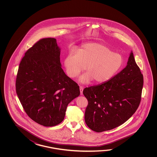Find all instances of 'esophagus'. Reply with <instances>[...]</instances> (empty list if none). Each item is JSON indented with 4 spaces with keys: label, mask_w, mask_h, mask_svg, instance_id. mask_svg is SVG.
I'll use <instances>...</instances> for the list:
<instances>
[{
    "label": "esophagus",
    "mask_w": 157,
    "mask_h": 157,
    "mask_svg": "<svg viewBox=\"0 0 157 157\" xmlns=\"http://www.w3.org/2000/svg\"><path fill=\"white\" fill-rule=\"evenodd\" d=\"M80 95H82L83 94V87L82 86H80Z\"/></svg>",
    "instance_id": "34e87169"
}]
</instances>
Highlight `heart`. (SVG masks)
I'll use <instances>...</instances> for the list:
<instances>
[{"instance_id":"heart-1","label":"heart","mask_w":157,"mask_h":157,"mask_svg":"<svg viewBox=\"0 0 157 157\" xmlns=\"http://www.w3.org/2000/svg\"><path fill=\"white\" fill-rule=\"evenodd\" d=\"M124 64L122 55L98 43L85 44L77 53L71 52L64 60L67 75L71 78L77 77L87 66L88 72L78 80L82 83H89L93 80L95 83H104L115 76Z\"/></svg>"}]
</instances>
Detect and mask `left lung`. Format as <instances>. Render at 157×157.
Masks as SVG:
<instances>
[{"label":"left lung","instance_id":"8db88e82","mask_svg":"<svg viewBox=\"0 0 157 157\" xmlns=\"http://www.w3.org/2000/svg\"><path fill=\"white\" fill-rule=\"evenodd\" d=\"M143 82L131 52L127 66L120 72L104 83L83 90L88 100L85 113L87 126L101 132L124 124L140 104Z\"/></svg>","mask_w":157,"mask_h":157}]
</instances>
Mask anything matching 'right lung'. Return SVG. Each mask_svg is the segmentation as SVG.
I'll list each match as a JSON object with an SVG mask.
<instances>
[{"mask_svg": "<svg viewBox=\"0 0 157 157\" xmlns=\"http://www.w3.org/2000/svg\"><path fill=\"white\" fill-rule=\"evenodd\" d=\"M60 54L56 39H42L25 53L17 73L16 93L24 110L46 127L61 123L68 104L80 94L62 68Z\"/></svg>", "mask_w": 157, "mask_h": 157, "instance_id": "1", "label": "right lung"}]
</instances>
